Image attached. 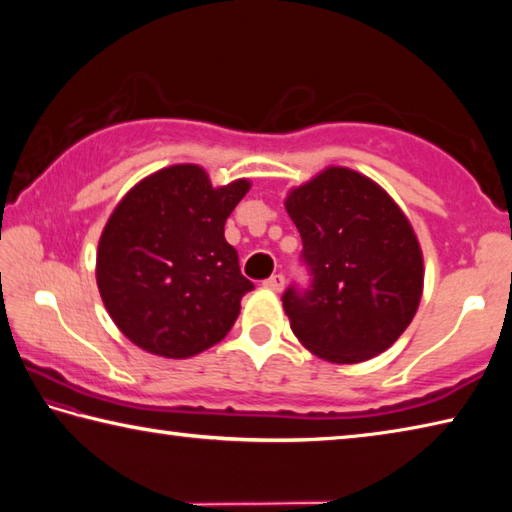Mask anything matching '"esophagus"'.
<instances>
[{
	"label": "esophagus",
	"instance_id": "34e87169",
	"mask_svg": "<svg viewBox=\"0 0 512 512\" xmlns=\"http://www.w3.org/2000/svg\"><path fill=\"white\" fill-rule=\"evenodd\" d=\"M264 287L271 289V291H282L284 289V275L282 273L271 275L268 280H264Z\"/></svg>",
	"mask_w": 512,
	"mask_h": 512
}]
</instances>
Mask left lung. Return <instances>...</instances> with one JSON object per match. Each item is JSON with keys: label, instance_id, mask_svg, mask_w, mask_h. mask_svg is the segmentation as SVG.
I'll return each instance as SVG.
<instances>
[{"label": "left lung", "instance_id": "obj_1", "mask_svg": "<svg viewBox=\"0 0 512 512\" xmlns=\"http://www.w3.org/2000/svg\"><path fill=\"white\" fill-rule=\"evenodd\" d=\"M307 287L282 293L293 334L318 357L359 363L400 339L422 296V253L400 207L370 178L329 167L293 189Z\"/></svg>", "mask_w": 512, "mask_h": 512}]
</instances>
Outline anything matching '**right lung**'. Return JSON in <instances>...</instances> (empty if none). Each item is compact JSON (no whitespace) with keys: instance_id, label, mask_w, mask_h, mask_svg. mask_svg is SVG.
<instances>
[{"instance_id":"1","label":"right lung","mask_w":512,"mask_h":512,"mask_svg":"<svg viewBox=\"0 0 512 512\" xmlns=\"http://www.w3.org/2000/svg\"><path fill=\"white\" fill-rule=\"evenodd\" d=\"M248 180L214 189L196 164L144 178L103 228L97 284L110 318L135 345L187 359L219 343L255 284L223 237Z\"/></svg>"}]
</instances>
